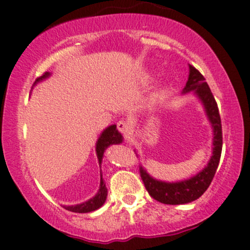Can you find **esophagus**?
Wrapping results in <instances>:
<instances>
[{
    "mask_svg": "<svg viewBox=\"0 0 250 250\" xmlns=\"http://www.w3.org/2000/svg\"><path fill=\"white\" fill-rule=\"evenodd\" d=\"M117 129L120 130L123 135H129L130 130H132V127H130L129 122L125 120H121L117 122Z\"/></svg>",
    "mask_w": 250,
    "mask_h": 250,
    "instance_id": "esophagus-1",
    "label": "esophagus"
}]
</instances>
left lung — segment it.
I'll use <instances>...</instances> for the list:
<instances>
[{
	"label": "left lung",
	"instance_id": "obj_1",
	"mask_svg": "<svg viewBox=\"0 0 250 250\" xmlns=\"http://www.w3.org/2000/svg\"><path fill=\"white\" fill-rule=\"evenodd\" d=\"M190 91H195V93L202 101L209 122L213 127V156L211 157L207 167L201 172L187 181L177 183H167L154 180L143 167H140L139 170H140L141 180H143L147 191L154 200L162 202V204L182 205L200 198L211 185L215 171H217L218 164H219L223 146L222 121H220L219 110H218V105L213 94L205 81L204 75L193 65H189V78L183 93Z\"/></svg>",
	"mask_w": 250,
	"mask_h": 250
}]
</instances>
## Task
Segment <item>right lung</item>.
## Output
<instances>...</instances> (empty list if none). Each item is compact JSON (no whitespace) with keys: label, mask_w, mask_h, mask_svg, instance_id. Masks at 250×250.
Segmentation results:
<instances>
[{"label":"right lung","mask_w":250,"mask_h":250,"mask_svg":"<svg viewBox=\"0 0 250 250\" xmlns=\"http://www.w3.org/2000/svg\"><path fill=\"white\" fill-rule=\"evenodd\" d=\"M46 77H49V73H44L42 77H39L36 81L43 80ZM122 141V135L118 133L116 125H110L109 128L104 130L102 133V135L99 136L98 141H97L96 151H97V157H98L99 163L103 159V153L107 146L112 145V144H120ZM107 195V189L105 187V183L103 182V178H101V187H99L98 193L94 198L90 199L88 201L83 202L80 205H74V206H64L65 209L70 212H75V213H87V212H92L98 209L99 207L103 206V204L106 200Z\"/></svg>","instance_id":"obj_1"}]
</instances>
